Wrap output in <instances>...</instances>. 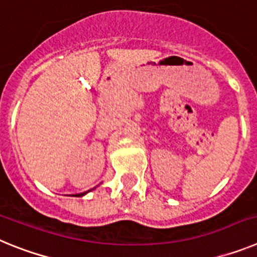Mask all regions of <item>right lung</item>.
I'll use <instances>...</instances> for the list:
<instances>
[{"mask_svg": "<svg viewBox=\"0 0 257 257\" xmlns=\"http://www.w3.org/2000/svg\"><path fill=\"white\" fill-rule=\"evenodd\" d=\"M92 190V189H91ZM91 190H87V192H85V193H81V194H77V196H74V197H82V196H85V194H87L88 192H91Z\"/></svg>", "mask_w": 257, "mask_h": 257, "instance_id": "obj_1", "label": "right lung"}]
</instances>
